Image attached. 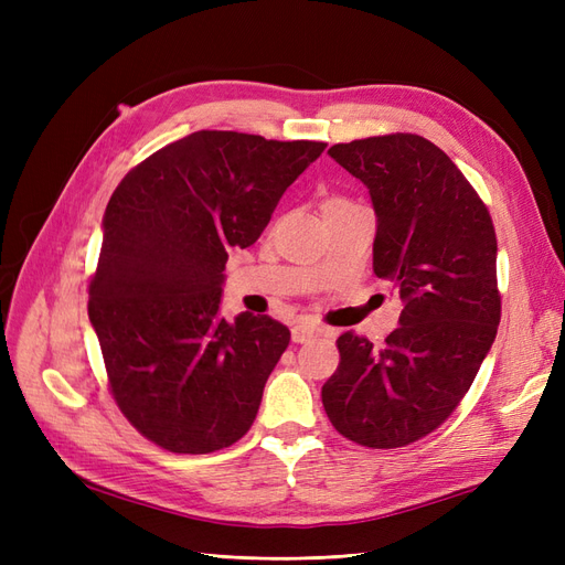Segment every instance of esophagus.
I'll return each instance as SVG.
<instances>
[{
  "label": "esophagus",
  "instance_id": "34e87169",
  "mask_svg": "<svg viewBox=\"0 0 565 565\" xmlns=\"http://www.w3.org/2000/svg\"><path fill=\"white\" fill-rule=\"evenodd\" d=\"M318 330L313 328V324H306V322H297L292 328V341L295 344H303V341H309Z\"/></svg>",
  "mask_w": 565,
  "mask_h": 565
}]
</instances>
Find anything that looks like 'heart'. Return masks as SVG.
Masks as SVG:
<instances>
[{
	"instance_id": "1",
	"label": "heart",
	"mask_w": 565,
	"mask_h": 565,
	"mask_svg": "<svg viewBox=\"0 0 565 565\" xmlns=\"http://www.w3.org/2000/svg\"><path fill=\"white\" fill-rule=\"evenodd\" d=\"M332 202H344L341 198H330V200H324V204H332Z\"/></svg>"
}]
</instances>
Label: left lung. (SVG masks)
<instances>
[{"instance_id":"left-lung-1","label":"left lung","mask_w":565,"mask_h":565,"mask_svg":"<svg viewBox=\"0 0 565 565\" xmlns=\"http://www.w3.org/2000/svg\"><path fill=\"white\" fill-rule=\"evenodd\" d=\"M328 156L367 185L372 268L403 311L382 349L353 332L337 339L322 405L358 446L403 448L455 413L498 334V237L473 185L424 136H370Z\"/></svg>"}]
</instances>
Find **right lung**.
<instances>
[{
	"mask_svg": "<svg viewBox=\"0 0 565 565\" xmlns=\"http://www.w3.org/2000/svg\"><path fill=\"white\" fill-rule=\"evenodd\" d=\"M324 146L202 129L115 188L89 320L117 407L156 446L207 455L249 431L289 330L268 316L218 318L228 252L256 243Z\"/></svg>",
	"mask_w": 565,
	"mask_h": 565,
	"instance_id": "1",
	"label": "right lung"
}]
</instances>
